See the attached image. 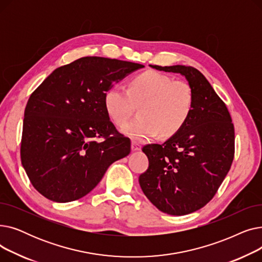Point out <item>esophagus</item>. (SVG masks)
I'll return each mask as SVG.
<instances>
[{"label":"esophagus","mask_w":262,"mask_h":262,"mask_svg":"<svg viewBox=\"0 0 262 262\" xmlns=\"http://www.w3.org/2000/svg\"><path fill=\"white\" fill-rule=\"evenodd\" d=\"M140 149H141V145L138 142H136V141L132 142V150H133V152H137V150H140Z\"/></svg>","instance_id":"obj_1"}]
</instances>
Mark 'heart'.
<instances>
[{
	"mask_svg": "<svg viewBox=\"0 0 262 262\" xmlns=\"http://www.w3.org/2000/svg\"><path fill=\"white\" fill-rule=\"evenodd\" d=\"M193 104L194 93L188 82L156 71L137 75L129 89L116 85L104 95L106 112L117 124L125 123L136 106H140V117L121 128L123 134L140 142L158 134L161 137L176 134L188 121Z\"/></svg>",
	"mask_w": 262,
	"mask_h": 262,
	"instance_id": "heart-1",
	"label": "heart"
}]
</instances>
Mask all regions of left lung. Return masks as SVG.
Instances as JSON below:
<instances>
[{"mask_svg": "<svg viewBox=\"0 0 262 262\" xmlns=\"http://www.w3.org/2000/svg\"><path fill=\"white\" fill-rule=\"evenodd\" d=\"M183 75L194 93L185 125L163 144H148L142 152L148 169L139 176L145 196L168 214L194 212L215 194L235 154V129L224 102L193 67L152 66Z\"/></svg>", "mask_w": 262, "mask_h": 262, "instance_id": "8db88e82", "label": "left lung"}]
</instances>
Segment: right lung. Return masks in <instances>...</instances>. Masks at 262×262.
<instances>
[{
	"label": "right lung",
	"instance_id": "1",
	"mask_svg": "<svg viewBox=\"0 0 262 262\" xmlns=\"http://www.w3.org/2000/svg\"><path fill=\"white\" fill-rule=\"evenodd\" d=\"M143 67L81 57L54 70L32 93L24 112L21 161L40 194L56 203L76 201L96 187L110 164L130 153L129 139L109 120L104 95Z\"/></svg>",
	"mask_w": 262,
	"mask_h": 262
}]
</instances>
